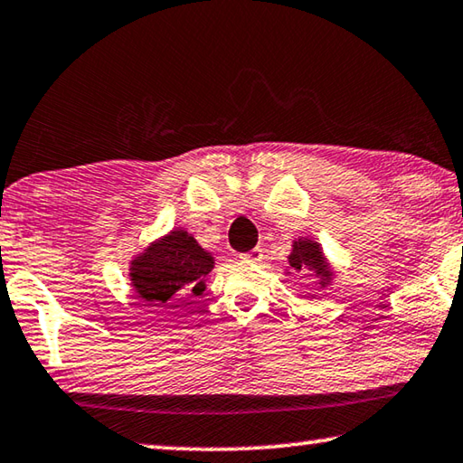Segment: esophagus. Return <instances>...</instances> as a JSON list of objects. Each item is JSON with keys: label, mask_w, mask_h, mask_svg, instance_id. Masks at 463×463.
Masks as SVG:
<instances>
[{"label": "esophagus", "mask_w": 463, "mask_h": 463, "mask_svg": "<svg viewBox=\"0 0 463 463\" xmlns=\"http://www.w3.org/2000/svg\"><path fill=\"white\" fill-rule=\"evenodd\" d=\"M239 258L243 260V261L260 263V261H263V249H261V247H255V249H251V251H247V253H241Z\"/></svg>", "instance_id": "34e87169"}]
</instances>
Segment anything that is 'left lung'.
Instances as JSON below:
<instances>
[{"label": "left lung", "instance_id": "8db88e82", "mask_svg": "<svg viewBox=\"0 0 463 463\" xmlns=\"http://www.w3.org/2000/svg\"><path fill=\"white\" fill-rule=\"evenodd\" d=\"M288 263L292 269L297 271H313L315 276H319L321 288L329 282L332 278V269H329L327 261L321 253V247L311 239H298L292 245V253L288 255Z\"/></svg>", "mask_w": 463, "mask_h": 463}]
</instances>
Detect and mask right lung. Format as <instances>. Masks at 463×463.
<instances>
[{
    "instance_id": "1",
    "label": "right lung",
    "mask_w": 463,
    "mask_h": 463,
    "mask_svg": "<svg viewBox=\"0 0 463 463\" xmlns=\"http://www.w3.org/2000/svg\"><path fill=\"white\" fill-rule=\"evenodd\" d=\"M214 268V258L185 231H171L131 261V286L158 311L175 309L189 297H200L203 278ZM189 305V303H185Z\"/></svg>"
}]
</instances>
